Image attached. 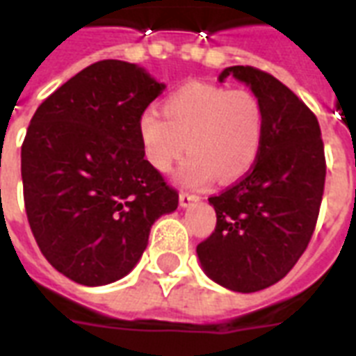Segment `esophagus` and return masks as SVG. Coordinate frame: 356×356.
<instances>
[{
	"label": "esophagus",
	"instance_id": "obj_1",
	"mask_svg": "<svg viewBox=\"0 0 356 356\" xmlns=\"http://www.w3.org/2000/svg\"><path fill=\"white\" fill-rule=\"evenodd\" d=\"M197 201H200V197L194 194H186V192H181V194H179V203H181L183 209H188L190 205H194Z\"/></svg>",
	"mask_w": 356,
	"mask_h": 356
}]
</instances>
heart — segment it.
Here are the masks:
<instances>
[{
    "mask_svg": "<svg viewBox=\"0 0 356 356\" xmlns=\"http://www.w3.org/2000/svg\"><path fill=\"white\" fill-rule=\"evenodd\" d=\"M138 120L142 149L156 172L170 173L188 149L181 183L203 188L214 177L233 183L251 172L264 142V111L248 90L186 83Z\"/></svg>",
    "mask_w": 356,
    "mask_h": 356,
    "instance_id": "heart-1",
    "label": "heart"
}]
</instances>
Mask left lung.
I'll use <instances>...</instances> for the list:
<instances>
[{
	"mask_svg": "<svg viewBox=\"0 0 356 356\" xmlns=\"http://www.w3.org/2000/svg\"><path fill=\"white\" fill-rule=\"evenodd\" d=\"M227 77L249 86L264 111V142L251 172L209 197L216 229L197 245L209 279L233 292L275 284L292 270L314 233L325 186L320 123L310 108L273 75L229 66Z\"/></svg>",
	"mask_w": 356,
	"mask_h": 356,
	"instance_id": "1",
	"label": "left lung"
}]
</instances>
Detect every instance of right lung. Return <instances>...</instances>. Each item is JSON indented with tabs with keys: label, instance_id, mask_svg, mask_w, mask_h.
<instances>
[{
	"label": "right lung",
	"instance_id": "obj_1",
	"mask_svg": "<svg viewBox=\"0 0 356 356\" xmlns=\"http://www.w3.org/2000/svg\"><path fill=\"white\" fill-rule=\"evenodd\" d=\"M166 88L144 68L99 60L53 92L22 145L24 201L47 262L72 281L125 277L179 194L144 159L138 120Z\"/></svg>",
	"mask_w": 356,
	"mask_h": 356
}]
</instances>
